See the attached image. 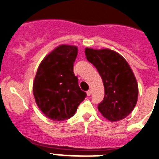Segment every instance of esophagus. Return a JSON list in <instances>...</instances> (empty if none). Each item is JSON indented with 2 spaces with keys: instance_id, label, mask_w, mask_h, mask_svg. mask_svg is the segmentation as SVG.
I'll return each instance as SVG.
<instances>
[{
  "instance_id": "34e87169",
  "label": "esophagus",
  "mask_w": 159,
  "mask_h": 159,
  "mask_svg": "<svg viewBox=\"0 0 159 159\" xmlns=\"http://www.w3.org/2000/svg\"><path fill=\"white\" fill-rule=\"evenodd\" d=\"M91 93H92V91H91V90H89L87 92V96H90V95H91Z\"/></svg>"
}]
</instances>
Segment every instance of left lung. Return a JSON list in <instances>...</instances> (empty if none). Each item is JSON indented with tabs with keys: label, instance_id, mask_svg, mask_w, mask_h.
Segmentation results:
<instances>
[{
	"label": "left lung",
	"instance_id": "1",
	"mask_svg": "<svg viewBox=\"0 0 159 159\" xmlns=\"http://www.w3.org/2000/svg\"><path fill=\"white\" fill-rule=\"evenodd\" d=\"M87 59L99 72L105 98L98 106L101 115L110 122H117L129 116L138 98V84L126 60L111 49L86 48Z\"/></svg>",
	"mask_w": 159,
	"mask_h": 159
}]
</instances>
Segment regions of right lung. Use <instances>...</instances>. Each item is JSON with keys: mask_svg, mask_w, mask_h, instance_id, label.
<instances>
[{"mask_svg": "<svg viewBox=\"0 0 159 159\" xmlns=\"http://www.w3.org/2000/svg\"><path fill=\"white\" fill-rule=\"evenodd\" d=\"M77 54L76 46L59 45L45 56L37 69L33 96L40 111L51 120L72 117L87 96L73 72Z\"/></svg>", "mask_w": 159, "mask_h": 159, "instance_id": "add662e5", "label": "right lung"}]
</instances>
